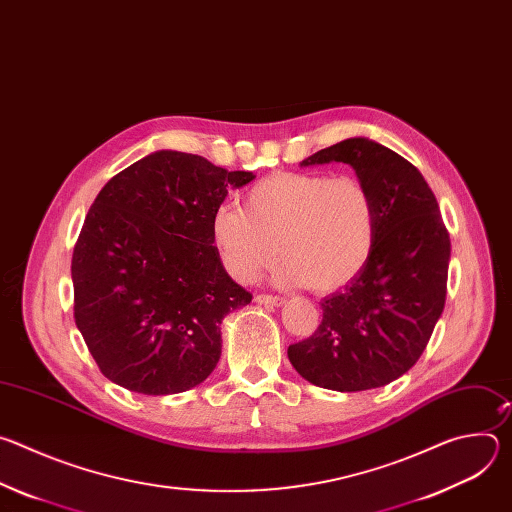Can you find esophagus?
Listing matches in <instances>:
<instances>
[{
	"mask_svg": "<svg viewBox=\"0 0 512 512\" xmlns=\"http://www.w3.org/2000/svg\"><path fill=\"white\" fill-rule=\"evenodd\" d=\"M255 302H257V304H265V306H283V304H285V298L259 294V296H255Z\"/></svg>",
	"mask_w": 512,
	"mask_h": 512,
	"instance_id": "obj_1",
	"label": "esophagus"
}]
</instances>
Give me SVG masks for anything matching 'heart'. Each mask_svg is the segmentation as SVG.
<instances>
[{"label": "heart", "instance_id": "obj_1", "mask_svg": "<svg viewBox=\"0 0 512 512\" xmlns=\"http://www.w3.org/2000/svg\"><path fill=\"white\" fill-rule=\"evenodd\" d=\"M210 231L235 279H257L281 255L277 277L283 283L330 291L371 259L377 214L369 188L356 176L279 172L245 194V210L218 206Z\"/></svg>", "mask_w": 512, "mask_h": 512}]
</instances>
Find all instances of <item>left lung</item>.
<instances>
[{
  "mask_svg": "<svg viewBox=\"0 0 512 512\" xmlns=\"http://www.w3.org/2000/svg\"><path fill=\"white\" fill-rule=\"evenodd\" d=\"M350 164L369 188L377 237L371 259L320 302L322 324L287 348L312 385L352 393L385 387L423 354L448 291L450 235L421 172L385 145L350 137L302 166Z\"/></svg>",
  "mask_w": 512,
  "mask_h": 512,
  "instance_id": "8db88e82",
  "label": "left lung"
}]
</instances>
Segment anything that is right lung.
Masks as SVG:
<instances>
[{
  "label": "right lung",
  "mask_w": 512,
  "mask_h": 512,
  "mask_svg": "<svg viewBox=\"0 0 512 512\" xmlns=\"http://www.w3.org/2000/svg\"><path fill=\"white\" fill-rule=\"evenodd\" d=\"M162 150L113 176L72 251L75 322L99 371L143 395L200 385L221 358L223 318L253 296L212 245V214L253 180Z\"/></svg>",
  "instance_id": "add662e5"
}]
</instances>
